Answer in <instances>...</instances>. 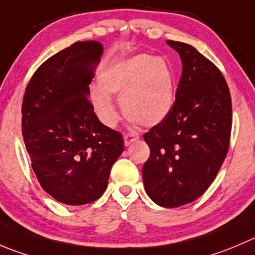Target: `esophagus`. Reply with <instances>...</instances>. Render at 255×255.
<instances>
[{
    "instance_id": "obj_1",
    "label": "esophagus",
    "mask_w": 255,
    "mask_h": 255,
    "mask_svg": "<svg viewBox=\"0 0 255 255\" xmlns=\"http://www.w3.org/2000/svg\"><path fill=\"white\" fill-rule=\"evenodd\" d=\"M138 135L137 134H125L123 135V139H125V145L126 147H128V145L130 144V143H133L134 142V140H137L138 139Z\"/></svg>"
}]
</instances>
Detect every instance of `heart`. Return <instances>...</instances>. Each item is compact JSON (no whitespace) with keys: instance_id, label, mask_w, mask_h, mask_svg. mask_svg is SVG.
Instances as JSON below:
<instances>
[{"instance_id":"heart-1","label":"heart","mask_w":255,"mask_h":255,"mask_svg":"<svg viewBox=\"0 0 255 255\" xmlns=\"http://www.w3.org/2000/svg\"><path fill=\"white\" fill-rule=\"evenodd\" d=\"M98 86L91 92L92 105L108 127L120 120L110 96L120 98L123 113L143 126L163 122L174 106V71L163 57L142 53L115 62L101 73Z\"/></svg>"}]
</instances>
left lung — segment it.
I'll list each match as a JSON object with an SVG mask.
<instances>
[{
  "instance_id": "8db88e82",
  "label": "left lung",
  "mask_w": 255,
  "mask_h": 255,
  "mask_svg": "<svg viewBox=\"0 0 255 255\" xmlns=\"http://www.w3.org/2000/svg\"><path fill=\"white\" fill-rule=\"evenodd\" d=\"M179 53L182 76L172 112L144 134L150 155L142 169L148 197L175 208L208 189L229 148L232 100L221 71L193 46L167 41Z\"/></svg>"
}]
</instances>
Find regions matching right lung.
Masks as SVG:
<instances>
[{
  "instance_id": "1",
  "label": "right lung",
  "mask_w": 255,
  "mask_h": 255,
  "mask_svg": "<svg viewBox=\"0 0 255 255\" xmlns=\"http://www.w3.org/2000/svg\"><path fill=\"white\" fill-rule=\"evenodd\" d=\"M103 53L97 41L76 42L34 72L22 103V135L41 187L56 201H97L125 149L122 134L102 125L88 100Z\"/></svg>"
}]
</instances>
